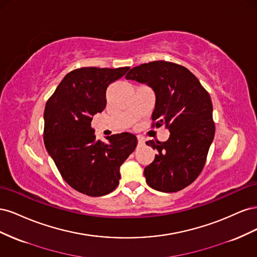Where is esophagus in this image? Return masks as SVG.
I'll return each mask as SVG.
<instances>
[{
    "instance_id": "obj_1",
    "label": "esophagus",
    "mask_w": 257,
    "mask_h": 257,
    "mask_svg": "<svg viewBox=\"0 0 257 257\" xmlns=\"http://www.w3.org/2000/svg\"><path fill=\"white\" fill-rule=\"evenodd\" d=\"M138 146H143V145H145V139L143 138V137H141V136H138Z\"/></svg>"
}]
</instances>
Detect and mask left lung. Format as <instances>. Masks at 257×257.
I'll use <instances>...</instances> for the list:
<instances>
[{
  "label": "left lung",
  "mask_w": 257,
  "mask_h": 257,
  "mask_svg": "<svg viewBox=\"0 0 257 257\" xmlns=\"http://www.w3.org/2000/svg\"><path fill=\"white\" fill-rule=\"evenodd\" d=\"M126 79L149 84L155 92L152 127L170 131L166 142L146 144L158 150L144 175L152 189L181 191L200 175L215 125L209 93L188 68L173 62L153 61L133 67Z\"/></svg>",
  "instance_id": "8db88e82"
}]
</instances>
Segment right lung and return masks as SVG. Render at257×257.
<instances>
[{
    "label": "right lung",
    "instance_id": "right-lung-1",
    "mask_svg": "<svg viewBox=\"0 0 257 257\" xmlns=\"http://www.w3.org/2000/svg\"><path fill=\"white\" fill-rule=\"evenodd\" d=\"M130 67H81L68 73L46 103L44 143L62 178L88 196H103L119 184L120 166L135 150L131 133L96 139L93 115L106 107V90Z\"/></svg>",
    "mask_w": 257,
    "mask_h": 257
}]
</instances>
